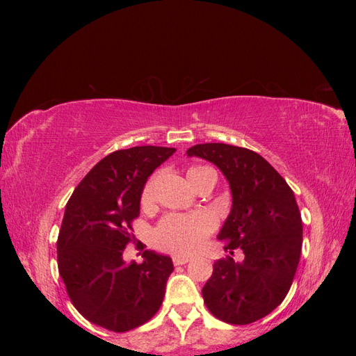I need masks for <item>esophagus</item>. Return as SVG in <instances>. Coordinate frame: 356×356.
Here are the masks:
<instances>
[{"mask_svg": "<svg viewBox=\"0 0 356 356\" xmlns=\"http://www.w3.org/2000/svg\"><path fill=\"white\" fill-rule=\"evenodd\" d=\"M190 260H191V257H187V255H174V257H172V261H174L175 266L187 264Z\"/></svg>", "mask_w": 356, "mask_h": 356, "instance_id": "34e87169", "label": "esophagus"}]
</instances>
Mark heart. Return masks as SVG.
Wrapping results in <instances>:
<instances>
[{"label": "heart", "mask_w": 356, "mask_h": 356, "mask_svg": "<svg viewBox=\"0 0 356 356\" xmlns=\"http://www.w3.org/2000/svg\"><path fill=\"white\" fill-rule=\"evenodd\" d=\"M208 169L204 166H191L187 170L190 184L196 188L202 175ZM154 186L156 177L145 182L141 193V204L144 208H148L154 202ZM213 227V218L207 212L169 213L154 230V243L160 250L175 255H190L200 250Z\"/></svg>", "instance_id": "heart-1"}]
</instances>
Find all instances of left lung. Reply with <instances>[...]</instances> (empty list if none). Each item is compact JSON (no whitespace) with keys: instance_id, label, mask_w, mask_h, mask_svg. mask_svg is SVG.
Here are the masks:
<instances>
[{"instance_id":"obj_1","label":"left lung","mask_w":356,"mask_h":356,"mask_svg":"<svg viewBox=\"0 0 356 356\" xmlns=\"http://www.w3.org/2000/svg\"><path fill=\"white\" fill-rule=\"evenodd\" d=\"M187 156L217 166L232 190V211L218 239L229 254L244 258L213 263L202 289L211 314L227 324L246 325L270 314L293 284L303 243V222L296 196L266 159L229 144H197Z\"/></svg>"}]
</instances>
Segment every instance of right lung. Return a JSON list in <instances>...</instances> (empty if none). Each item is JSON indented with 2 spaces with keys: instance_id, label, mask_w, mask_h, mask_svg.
Instances as JSON below:
<instances>
[{
  "instance_id": "add662e5",
  "label": "right lung",
  "mask_w": 356,
  "mask_h": 356,
  "mask_svg": "<svg viewBox=\"0 0 356 356\" xmlns=\"http://www.w3.org/2000/svg\"><path fill=\"white\" fill-rule=\"evenodd\" d=\"M174 153L154 145L118 149L90 169L67 203L59 275L74 307L95 325L124 332L145 324L161 306L174 272L170 257L147 250L143 263L127 264L123 252L134 239L132 221L148 177Z\"/></svg>"
}]
</instances>
